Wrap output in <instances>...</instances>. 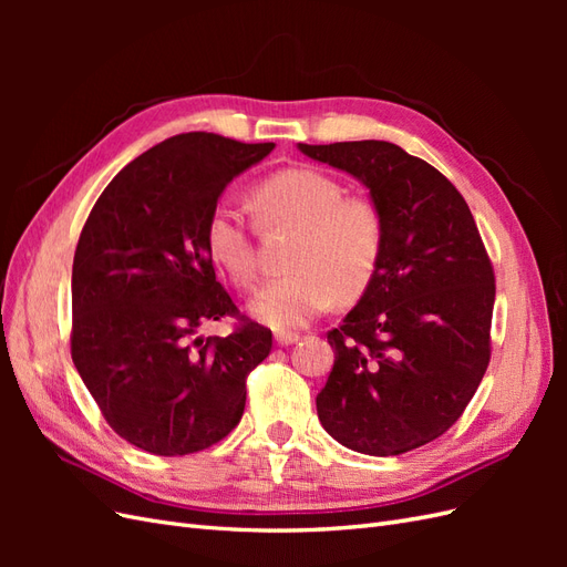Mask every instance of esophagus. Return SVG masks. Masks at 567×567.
<instances>
[{"label":"esophagus","instance_id":"esophagus-1","mask_svg":"<svg viewBox=\"0 0 567 567\" xmlns=\"http://www.w3.org/2000/svg\"><path fill=\"white\" fill-rule=\"evenodd\" d=\"M298 340H300V336H298V333H277V336H274V342H277L279 348L293 346V342H298Z\"/></svg>","mask_w":567,"mask_h":567}]
</instances>
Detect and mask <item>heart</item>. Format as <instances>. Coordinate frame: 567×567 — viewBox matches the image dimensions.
Masks as SVG:
<instances>
[{"label": "heart", "mask_w": 567, "mask_h": 567, "mask_svg": "<svg viewBox=\"0 0 567 567\" xmlns=\"http://www.w3.org/2000/svg\"><path fill=\"white\" fill-rule=\"evenodd\" d=\"M252 208L265 227H290L298 238L284 279L265 284L248 307L274 331H296L326 307L352 300L369 286L383 250V217L369 198H346L333 177L290 167L255 186ZM205 248L238 286L255 281V257L244 215L217 203L205 221Z\"/></svg>", "instance_id": "heart-1"}]
</instances>
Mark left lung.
<instances>
[{
	"instance_id": "1",
	"label": "left lung",
	"mask_w": 567,
	"mask_h": 567,
	"mask_svg": "<svg viewBox=\"0 0 567 567\" xmlns=\"http://www.w3.org/2000/svg\"><path fill=\"white\" fill-rule=\"evenodd\" d=\"M298 148L364 184L383 217L379 267L329 331L336 362L319 421L352 452H411L456 423L487 371L494 271L483 238L454 184L398 144Z\"/></svg>"
}]
</instances>
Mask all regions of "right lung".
<instances>
[{"label": "right lung", "instance_id": "obj_1", "mask_svg": "<svg viewBox=\"0 0 567 567\" xmlns=\"http://www.w3.org/2000/svg\"><path fill=\"white\" fill-rule=\"evenodd\" d=\"M271 151L208 132L169 136L120 169L80 234L73 362L113 431L148 454L184 456L227 437L248 373L271 350L252 321L227 338L198 336L238 312L215 279L205 221Z\"/></svg>", "mask_w": 567, "mask_h": 567}]
</instances>
